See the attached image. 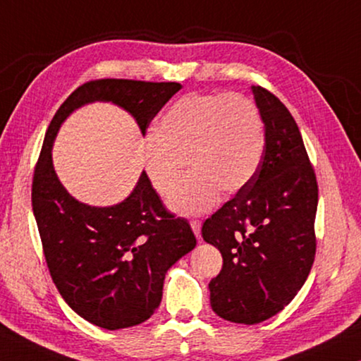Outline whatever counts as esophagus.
Returning <instances> with one entry per match:
<instances>
[{"label": "esophagus", "instance_id": "obj_1", "mask_svg": "<svg viewBox=\"0 0 361 361\" xmlns=\"http://www.w3.org/2000/svg\"><path fill=\"white\" fill-rule=\"evenodd\" d=\"M191 228H192V231H194L195 237H197V239L200 240V228H202V223H200L199 219H192V221H191Z\"/></svg>", "mask_w": 361, "mask_h": 361}]
</instances>
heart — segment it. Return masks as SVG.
Wrapping results in <instances>:
<instances>
[{
    "label": "heart",
    "mask_w": 361,
    "mask_h": 361,
    "mask_svg": "<svg viewBox=\"0 0 361 361\" xmlns=\"http://www.w3.org/2000/svg\"><path fill=\"white\" fill-rule=\"evenodd\" d=\"M264 151V124L258 106L242 94H188L159 121L145 146L143 167L154 191L185 216L212 210L219 191L237 192L253 178Z\"/></svg>",
    "instance_id": "b5f03b06"
}]
</instances>
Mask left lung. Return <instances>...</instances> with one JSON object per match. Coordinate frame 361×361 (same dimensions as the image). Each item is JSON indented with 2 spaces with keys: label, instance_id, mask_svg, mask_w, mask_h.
<instances>
[{
  "label": "left lung",
  "instance_id": "8db88e82",
  "mask_svg": "<svg viewBox=\"0 0 361 361\" xmlns=\"http://www.w3.org/2000/svg\"><path fill=\"white\" fill-rule=\"evenodd\" d=\"M264 122V151L253 178L205 219L202 237L223 256L209 283L224 320L255 325L298 295L315 258L319 186L301 132L276 95L252 87Z\"/></svg>",
  "mask_w": 361,
  "mask_h": 361
}]
</instances>
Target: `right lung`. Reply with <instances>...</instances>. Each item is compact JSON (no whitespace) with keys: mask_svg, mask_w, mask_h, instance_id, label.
Wrapping results in <instances>:
<instances>
[{"mask_svg":"<svg viewBox=\"0 0 361 361\" xmlns=\"http://www.w3.org/2000/svg\"><path fill=\"white\" fill-rule=\"evenodd\" d=\"M180 89L178 82L132 79L85 82L62 103L46 132L32 186L42 250L65 302L100 328L121 329L148 320L161 304L167 271L195 247V237L185 218L166 210L145 172L119 204L79 202L54 170V140L75 109L94 102L124 108L145 135L152 118Z\"/></svg>","mask_w":361,"mask_h":361,"instance_id":"obj_1","label":"right lung"}]
</instances>
